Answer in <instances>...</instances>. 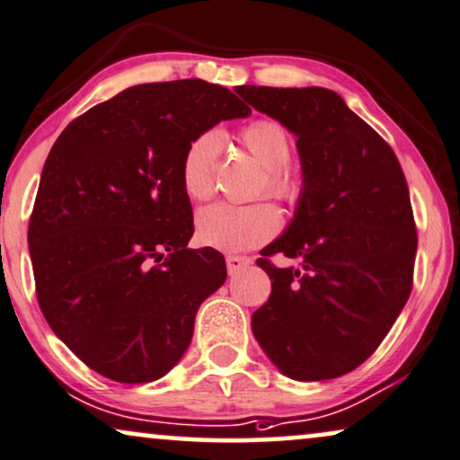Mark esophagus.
I'll return each mask as SVG.
<instances>
[{
    "label": "esophagus",
    "instance_id": "esophagus-1",
    "mask_svg": "<svg viewBox=\"0 0 460 460\" xmlns=\"http://www.w3.org/2000/svg\"><path fill=\"white\" fill-rule=\"evenodd\" d=\"M249 264H252V260L244 258V255H228V258H226V266H228L230 274H238Z\"/></svg>",
    "mask_w": 460,
    "mask_h": 460
}]
</instances>
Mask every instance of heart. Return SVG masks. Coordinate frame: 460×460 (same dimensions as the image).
Returning a JSON list of instances; mask_svg holds the SVG:
<instances>
[{"instance_id": "1", "label": "heart", "mask_w": 460, "mask_h": 460, "mask_svg": "<svg viewBox=\"0 0 460 460\" xmlns=\"http://www.w3.org/2000/svg\"><path fill=\"white\" fill-rule=\"evenodd\" d=\"M241 141L252 156L266 169V194L294 202L300 194L296 177L288 169L291 158V139L281 124L274 120H255L241 130ZM222 150V135L208 130L190 143L181 160V186L190 199L202 200L213 192L216 163ZM279 211L268 202L255 205H228L213 202L196 216V236L205 247L219 252H244L258 247L279 230Z\"/></svg>"}]
</instances>
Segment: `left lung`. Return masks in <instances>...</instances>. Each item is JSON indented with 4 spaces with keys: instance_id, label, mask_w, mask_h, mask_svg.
I'll use <instances>...</instances> for the list:
<instances>
[{
    "instance_id": "left-lung-1",
    "label": "left lung",
    "mask_w": 460,
    "mask_h": 460,
    "mask_svg": "<svg viewBox=\"0 0 460 460\" xmlns=\"http://www.w3.org/2000/svg\"><path fill=\"white\" fill-rule=\"evenodd\" d=\"M234 91L297 137L302 166L294 219L258 260L272 291L253 313V336L288 378H338L378 349L412 291L419 241L403 171L338 93ZM274 252L298 266L277 269L267 261Z\"/></svg>"
}]
</instances>
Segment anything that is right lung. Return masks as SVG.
Returning a JSON list of instances; mask_svg holds the SVG:
<instances>
[{"label":"right lung","instance_id":"1","mask_svg":"<svg viewBox=\"0 0 460 460\" xmlns=\"http://www.w3.org/2000/svg\"><path fill=\"white\" fill-rule=\"evenodd\" d=\"M249 113L228 88L196 77L139 84L75 118L48 154L29 222L38 302L105 378H163L228 277L216 249H188L181 160L196 137Z\"/></svg>","mask_w":460,"mask_h":460}]
</instances>
